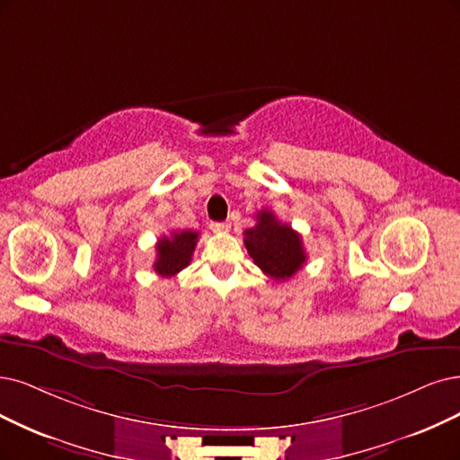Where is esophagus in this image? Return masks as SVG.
<instances>
[{
    "label": "esophagus",
    "instance_id": "obj_1",
    "mask_svg": "<svg viewBox=\"0 0 460 460\" xmlns=\"http://www.w3.org/2000/svg\"><path fill=\"white\" fill-rule=\"evenodd\" d=\"M210 229L214 233H227L231 229V224H229V221H212Z\"/></svg>",
    "mask_w": 460,
    "mask_h": 460
}]
</instances>
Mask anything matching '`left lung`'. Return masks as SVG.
Here are the masks:
<instances>
[{
	"label": "left lung",
	"instance_id": "1",
	"mask_svg": "<svg viewBox=\"0 0 460 460\" xmlns=\"http://www.w3.org/2000/svg\"><path fill=\"white\" fill-rule=\"evenodd\" d=\"M244 244L263 273L275 280H288L307 261L301 236L269 210L258 212V224L244 231Z\"/></svg>",
	"mask_w": 460,
	"mask_h": 460
}]
</instances>
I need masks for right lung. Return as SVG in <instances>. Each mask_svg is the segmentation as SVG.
<instances>
[{"label": "right lung", "instance_id": "right-lung-1", "mask_svg": "<svg viewBox=\"0 0 460 460\" xmlns=\"http://www.w3.org/2000/svg\"><path fill=\"white\" fill-rule=\"evenodd\" d=\"M197 241V231H172L170 236H161L157 241V260L153 263L155 273L164 279L178 275L190 265Z\"/></svg>", "mask_w": 460, "mask_h": 460}]
</instances>
